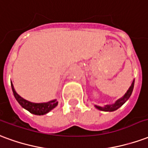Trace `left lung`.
<instances>
[{
  "label": "left lung",
  "mask_w": 148,
  "mask_h": 148,
  "mask_svg": "<svg viewBox=\"0 0 148 148\" xmlns=\"http://www.w3.org/2000/svg\"><path fill=\"white\" fill-rule=\"evenodd\" d=\"M134 83L135 79H133L131 86L129 87L128 90L126 91V93L121 98H120L119 99H117V101H115L114 103L109 104V105H105L104 106H99L95 105V107L99 110L105 111V112H113V111L117 110V109H119L121 106L124 105L127 102V100L130 98L132 93V90H133V87H134Z\"/></svg>",
  "instance_id": "obj_1"
}]
</instances>
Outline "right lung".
Instances as JSON below:
<instances>
[{"label":"right lung","mask_w":148,"mask_h":148,"mask_svg":"<svg viewBox=\"0 0 148 148\" xmlns=\"http://www.w3.org/2000/svg\"><path fill=\"white\" fill-rule=\"evenodd\" d=\"M11 86H12L14 97L16 98L17 102H19V104L23 108L29 111L31 114H35V115H44L49 113V111H51L53 109L58 106V102L57 101V99H53L47 102H40V103H35V102L27 101L16 93L12 82H11Z\"/></svg>","instance_id":"obj_1"}]
</instances>
